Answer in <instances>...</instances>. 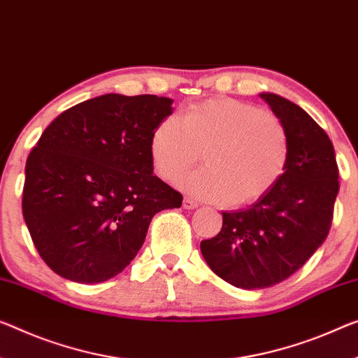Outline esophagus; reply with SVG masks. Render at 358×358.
Here are the masks:
<instances>
[{
  "mask_svg": "<svg viewBox=\"0 0 358 358\" xmlns=\"http://www.w3.org/2000/svg\"><path fill=\"white\" fill-rule=\"evenodd\" d=\"M182 206H184V210H195V208H198V203L192 200V198L185 196L182 201Z\"/></svg>",
  "mask_w": 358,
  "mask_h": 358,
  "instance_id": "obj_1",
  "label": "esophagus"
}]
</instances>
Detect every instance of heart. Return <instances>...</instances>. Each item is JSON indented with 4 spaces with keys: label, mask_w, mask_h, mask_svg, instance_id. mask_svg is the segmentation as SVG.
Instances as JSON below:
<instances>
[{
    "label": "heart",
    "mask_w": 358,
    "mask_h": 358,
    "mask_svg": "<svg viewBox=\"0 0 358 358\" xmlns=\"http://www.w3.org/2000/svg\"><path fill=\"white\" fill-rule=\"evenodd\" d=\"M205 168L182 180L201 200L229 206L259 201L285 173L289 141L277 115L232 97H216L166 118L150 137L155 171L176 182L200 158Z\"/></svg>",
    "instance_id": "heart-1"
}]
</instances>
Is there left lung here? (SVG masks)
<instances>
[{"label":"left lung","mask_w":358,"mask_h":358,"mask_svg":"<svg viewBox=\"0 0 358 358\" xmlns=\"http://www.w3.org/2000/svg\"><path fill=\"white\" fill-rule=\"evenodd\" d=\"M259 96L287 128V169L259 201L222 213L221 232L200 243L211 271L243 289L272 287L304 266L327 238L339 192L336 157L325 131L288 99Z\"/></svg>","instance_id":"obj_1"}]
</instances>
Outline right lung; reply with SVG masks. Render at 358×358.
Masks as SVG:
<instances>
[{
  "label": "right lung",
  "instance_id": "1",
  "mask_svg": "<svg viewBox=\"0 0 358 358\" xmlns=\"http://www.w3.org/2000/svg\"><path fill=\"white\" fill-rule=\"evenodd\" d=\"M173 99L103 94L65 110L25 164L22 213L38 252L60 277L101 283L144 245L152 217L182 205L153 176L150 137Z\"/></svg>",
  "mask_w": 358,
  "mask_h": 358
}]
</instances>
